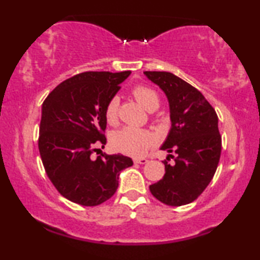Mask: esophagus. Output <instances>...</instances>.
Masks as SVG:
<instances>
[{"label": "esophagus", "instance_id": "1", "mask_svg": "<svg viewBox=\"0 0 260 260\" xmlns=\"http://www.w3.org/2000/svg\"><path fill=\"white\" fill-rule=\"evenodd\" d=\"M134 162L135 163H138V165H145V163L148 162V158H144V157H142V158H134Z\"/></svg>", "mask_w": 260, "mask_h": 260}]
</instances>
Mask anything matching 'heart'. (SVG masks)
I'll return each instance as SVG.
<instances>
[{
	"label": "heart",
	"instance_id": "1",
	"mask_svg": "<svg viewBox=\"0 0 260 260\" xmlns=\"http://www.w3.org/2000/svg\"><path fill=\"white\" fill-rule=\"evenodd\" d=\"M134 97L140 104L148 110L155 111L159 106V97L152 88L143 85L135 86L133 90ZM119 98L115 95L108 102L105 108V118L110 124L118 122ZM156 143V136L151 131L140 127L125 126L113 135L112 145L117 151L123 154L140 157L143 156Z\"/></svg>",
	"mask_w": 260,
	"mask_h": 260
}]
</instances>
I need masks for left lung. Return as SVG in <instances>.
<instances>
[{
    "label": "left lung",
    "instance_id": "obj_1",
    "mask_svg": "<svg viewBox=\"0 0 260 260\" xmlns=\"http://www.w3.org/2000/svg\"><path fill=\"white\" fill-rule=\"evenodd\" d=\"M169 102L172 127L161 150L175 152L163 161L166 174L149 187L158 201L168 206L190 204L200 197L214 176L221 154L215 110L187 81L170 72L145 71ZM174 158L169 165L170 157Z\"/></svg>",
    "mask_w": 260,
    "mask_h": 260
}]
</instances>
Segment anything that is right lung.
<instances>
[{
    "mask_svg": "<svg viewBox=\"0 0 260 260\" xmlns=\"http://www.w3.org/2000/svg\"><path fill=\"white\" fill-rule=\"evenodd\" d=\"M130 73H79L59 84L42 104V165L56 190L74 204L91 207L109 200L120 172L134 165L120 154L91 158L94 144H106V104Z\"/></svg>",
    "mask_w": 260,
    "mask_h": 260,
    "instance_id": "right-lung-1",
    "label": "right lung"
}]
</instances>
